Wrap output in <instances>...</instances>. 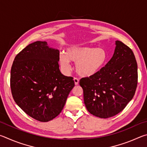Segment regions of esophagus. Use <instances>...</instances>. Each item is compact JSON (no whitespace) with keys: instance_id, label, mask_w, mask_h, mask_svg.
Listing matches in <instances>:
<instances>
[{"instance_id":"obj_1","label":"esophagus","mask_w":147,"mask_h":147,"mask_svg":"<svg viewBox=\"0 0 147 147\" xmlns=\"http://www.w3.org/2000/svg\"><path fill=\"white\" fill-rule=\"evenodd\" d=\"M74 84H75V85H78L79 83V80L77 78H74Z\"/></svg>"}]
</instances>
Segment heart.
Returning a JSON list of instances; mask_svg holds the SVG:
<instances>
[{
  "mask_svg": "<svg viewBox=\"0 0 147 147\" xmlns=\"http://www.w3.org/2000/svg\"><path fill=\"white\" fill-rule=\"evenodd\" d=\"M61 54L59 61L65 72L71 70L69 61L76 63V71L80 76L90 77L95 75L105 65L108 59L106 51L103 48L88 46H73Z\"/></svg>",
  "mask_w": 147,
  "mask_h": 147,
  "instance_id": "obj_1",
  "label": "heart"
}]
</instances>
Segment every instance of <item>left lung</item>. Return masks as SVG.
<instances>
[{
	"label": "left lung",
	"mask_w": 147,
	"mask_h": 147,
	"mask_svg": "<svg viewBox=\"0 0 147 147\" xmlns=\"http://www.w3.org/2000/svg\"><path fill=\"white\" fill-rule=\"evenodd\" d=\"M113 55L95 75L80 80L84 100L89 113L109 118L124 109L135 94L138 85V65L130 48L115 41Z\"/></svg>",
	"instance_id": "left-lung-1"
}]
</instances>
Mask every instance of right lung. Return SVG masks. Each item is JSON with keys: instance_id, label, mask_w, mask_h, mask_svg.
Returning a JSON list of instances; mask_svg holds the SVG:
<instances>
[{"instance_id": "add662e5", "label": "right lung", "mask_w": 147, "mask_h": 147, "mask_svg": "<svg viewBox=\"0 0 147 147\" xmlns=\"http://www.w3.org/2000/svg\"><path fill=\"white\" fill-rule=\"evenodd\" d=\"M59 52L46 41L28 45L17 54L11 69L10 87L16 103L37 121L48 122L61 113L73 78L59 69Z\"/></svg>"}]
</instances>
